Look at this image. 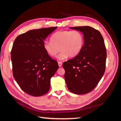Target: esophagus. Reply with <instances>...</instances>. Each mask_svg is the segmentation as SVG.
Returning a JSON list of instances; mask_svg holds the SVG:
<instances>
[{
    "label": "esophagus",
    "instance_id": "esophagus-1",
    "mask_svg": "<svg viewBox=\"0 0 121 121\" xmlns=\"http://www.w3.org/2000/svg\"><path fill=\"white\" fill-rule=\"evenodd\" d=\"M58 66H59L60 67H61L62 66V65H63V63H62V62H61V61H58Z\"/></svg>",
    "mask_w": 121,
    "mask_h": 121
}]
</instances>
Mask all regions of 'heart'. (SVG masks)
Returning a JSON list of instances; mask_svg holds the SVG:
<instances>
[{"label":"heart","mask_w":121,"mask_h":121,"mask_svg":"<svg viewBox=\"0 0 121 121\" xmlns=\"http://www.w3.org/2000/svg\"><path fill=\"white\" fill-rule=\"evenodd\" d=\"M84 38L83 34L78 31H60L52 35L51 41H46L43 47L46 53L52 57L56 56L61 51L57 58L63 60L69 56L74 57L78 55L83 48Z\"/></svg>","instance_id":"heart-1"}]
</instances>
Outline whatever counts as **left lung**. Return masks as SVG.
I'll return each mask as SVG.
<instances>
[{
  "mask_svg": "<svg viewBox=\"0 0 121 121\" xmlns=\"http://www.w3.org/2000/svg\"><path fill=\"white\" fill-rule=\"evenodd\" d=\"M83 34L84 43L80 53L64 63L65 79L68 89L73 93L91 92L103 76L107 50L100 33L89 26L70 27Z\"/></svg>",
  "mask_w": 121,
  "mask_h": 121,
  "instance_id": "8db88e82",
  "label": "left lung"
}]
</instances>
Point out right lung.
<instances>
[{
    "mask_svg": "<svg viewBox=\"0 0 121 121\" xmlns=\"http://www.w3.org/2000/svg\"><path fill=\"white\" fill-rule=\"evenodd\" d=\"M56 27L28 31L19 35L11 51L13 73L24 92L40 96L48 92L50 79L58 69L43 47L44 40Z\"/></svg>",
    "mask_w": 121,
    "mask_h": 121,
    "instance_id": "1",
    "label": "right lung"
}]
</instances>
